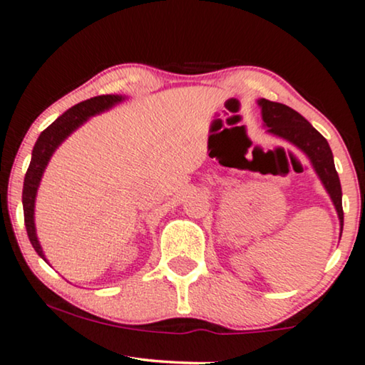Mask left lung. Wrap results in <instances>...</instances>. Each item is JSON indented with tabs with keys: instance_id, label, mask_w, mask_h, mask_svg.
Returning a JSON list of instances; mask_svg holds the SVG:
<instances>
[{
	"instance_id": "8db88e82",
	"label": "left lung",
	"mask_w": 365,
	"mask_h": 365,
	"mask_svg": "<svg viewBox=\"0 0 365 365\" xmlns=\"http://www.w3.org/2000/svg\"><path fill=\"white\" fill-rule=\"evenodd\" d=\"M258 106L261 107V117H263L266 132L292 143L309 158L312 168L334 203L342 230V190L329 143L299 112L291 107L268 99H258Z\"/></svg>"
}]
</instances>
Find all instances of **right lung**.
<instances>
[{
  "mask_svg": "<svg viewBox=\"0 0 365 365\" xmlns=\"http://www.w3.org/2000/svg\"><path fill=\"white\" fill-rule=\"evenodd\" d=\"M125 99V96H115V94H107V96H97L91 97V99L82 101L79 104L71 107L69 110H66L63 115L58 117L48 129L41 132L38 140L34 143L33 153H31V163L28 167L26 177H24V187H23V210H24V225H26L28 238L33 245L41 258L46 263L44 251L41 248L38 235H36V225H34V203H36V195H38V188L43 178V173L48 167V163L53 157L61 143L68 138L71 133L76 129L89 120V117L101 114L112 109V107L119 104Z\"/></svg>",
  "mask_w": 365,
  "mask_h": 365,
  "instance_id": "obj_1",
  "label": "right lung"
}]
</instances>
